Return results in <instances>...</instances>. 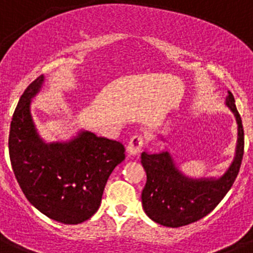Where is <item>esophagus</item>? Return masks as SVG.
Listing matches in <instances>:
<instances>
[{
    "mask_svg": "<svg viewBox=\"0 0 253 253\" xmlns=\"http://www.w3.org/2000/svg\"><path fill=\"white\" fill-rule=\"evenodd\" d=\"M143 146H144V137L142 134H135L130 138L128 143V147H126V151L129 154H138L142 151Z\"/></svg>",
    "mask_w": 253,
    "mask_h": 253,
    "instance_id": "1",
    "label": "esophagus"
}]
</instances>
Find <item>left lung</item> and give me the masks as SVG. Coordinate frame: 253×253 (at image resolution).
Listing matches in <instances>:
<instances>
[{"mask_svg": "<svg viewBox=\"0 0 253 253\" xmlns=\"http://www.w3.org/2000/svg\"><path fill=\"white\" fill-rule=\"evenodd\" d=\"M238 125L236 156L224 175L219 178H191L176 167L167 151L142 153L147 182L142 191V205L147 215L165 227L177 228L204 218L220 203L233 185L243 158L245 133L241 115L228 91L225 101Z\"/></svg>", "mask_w": 253, "mask_h": 253, "instance_id": "1", "label": "left lung"}]
</instances>
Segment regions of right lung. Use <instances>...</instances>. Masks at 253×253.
Segmentation results:
<instances>
[{
  "mask_svg": "<svg viewBox=\"0 0 253 253\" xmlns=\"http://www.w3.org/2000/svg\"><path fill=\"white\" fill-rule=\"evenodd\" d=\"M44 76L21 95L10 126L8 152L22 193L40 213L63 224H78L97 211L107 178L125 158L120 142L80 131L68 142L45 143L30 113Z\"/></svg>",
  "mask_w": 253,
  "mask_h": 253,
  "instance_id": "obj_1",
  "label": "right lung"
}]
</instances>
